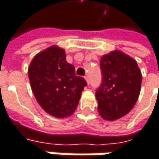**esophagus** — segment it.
Wrapping results in <instances>:
<instances>
[{
  "mask_svg": "<svg viewBox=\"0 0 159 159\" xmlns=\"http://www.w3.org/2000/svg\"><path fill=\"white\" fill-rule=\"evenodd\" d=\"M85 80L88 84H89V76H85Z\"/></svg>",
  "mask_w": 159,
  "mask_h": 159,
  "instance_id": "34e87169",
  "label": "esophagus"
}]
</instances>
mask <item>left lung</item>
Wrapping results in <instances>:
<instances>
[{"instance_id":"left-lung-1","label":"left lung","mask_w":159,"mask_h":159,"mask_svg":"<svg viewBox=\"0 0 159 159\" xmlns=\"http://www.w3.org/2000/svg\"><path fill=\"white\" fill-rule=\"evenodd\" d=\"M102 83L96 92L98 110L105 120L127 115L135 106L141 88L142 74L137 61L120 51L100 59Z\"/></svg>"}]
</instances>
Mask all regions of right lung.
<instances>
[{
  "label": "right lung",
  "instance_id": "1",
  "mask_svg": "<svg viewBox=\"0 0 159 159\" xmlns=\"http://www.w3.org/2000/svg\"><path fill=\"white\" fill-rule=\"evenodd\" d=\"M30 88L36 100L55 118L70 117L78 107L85 80L75 75L62 48L51 46L34 56L28 68Z\"/></svg>",
  "mask_w": 159,
  "mask_h": 159
}]
</instances>
